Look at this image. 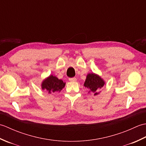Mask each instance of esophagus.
<instances>
[{
    "instance_id": "obj_1",
    "label": "esophagus",
    "mask_w": 146,
    "mask_h": 146,
    "mask_svg": "<svg viewBox=\"0 0 146 146\" xmlns=\"http://www.w3.org/2000/svg\"><path fill=\"white\" fill-rule=\"evenodd\" d=\"M69 81L72 82H75L76 81V78H69Z\"/></svg>"
}]
</instances>
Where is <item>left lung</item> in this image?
Returning a JSON list of instances; mask_svg holds the SVG:
<instances>
[{
	"label": "left lung",
	"mask_w": 146,
	"mask_h": 146,
	"mask_svg": "<svg viewBox=\"0 0 146 146\" xmlns=\"http://www.w3.org/2000/svg\"><path fill=\"white\" fill-rule=\"evenodd\" d=\"M105 85V82L97 74L94 73H88L85 80L83 86L89 90L88 93L91 92L94 95L100 94V90Z\"/></svg>",
	"instance_id": "left-lung-1"
}]
</instances>
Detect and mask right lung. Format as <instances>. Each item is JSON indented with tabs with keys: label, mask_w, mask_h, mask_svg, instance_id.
<instances>
[{
	"label": "right lung",
	"mask_w": 146,
	"mask_h": 146,
	"mask_svg": "<svg viewBox=\"0 0 146 146\" xmlns=\"http://www.w3.org/2000/svg\"><path fill=\"white\" fill-rule=\"evenodd\" d=\"M66 83L62 80L58 79L56 76L53 75L49 76L43 80L41 83V88L46 90L48 94L60 92Z\"/></svg>",
	"instance_id": "1"
}]
</instances>
